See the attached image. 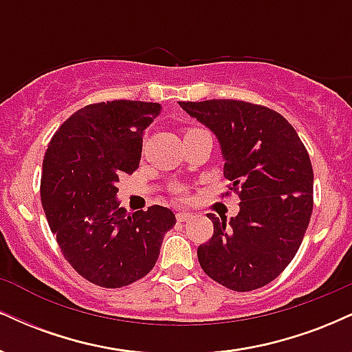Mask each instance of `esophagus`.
<instances>
[{
    "instance_id": "1",
    "label": "esophagus",
    "mask_w": 352,
    "mask_h": 352,
    "mask_svg": "<svg viewBox=\"0 0 352 352\" xmlns=\"http://www.w3.org/2000/svg\"><path fill=\"white\" fill-rule=\"evenodd\" d=\"M192 213H188V212H179L177 213V221H180V223H184V221H188V220H192Z\"/></svg>"
}]
</instances>
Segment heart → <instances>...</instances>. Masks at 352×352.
<instances>
[{
  "instance_id": "1",
  "label": "heart",
  "mask_w": 352,
  "mask_h": 352,
  "mask_svg": "<svg viewBox=\"0 0 352 352\" xmlns=\"http://www.w3.org/2000/svg\"><path fill=\"white\" fill-rule=\"evenodd\" d=\"M192 131H195V129H188V131H187V132H192ZM187 132H185V134H187Z\"/></svg>"
}]
</instances>
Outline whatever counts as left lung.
<instances>
[{
  "label": "left lung",
  "instance_id": "left-lung-1",
  "mask_svg": "<svg viewBox=\"0 0 352 352\" xmlns=\"http://www.w3.org/2000/svg\"><path fill=\"white\" fill-rule=\"evenodd\" d=\"M217 135L236 217L213 221L197 250L201 270L225 288L253 292L280 276L313 213V167L293 125L273 109L233 99L179 102ZM230 192L225 193L228 195Z\"/></svg>",
  "mask_w": 352,
  "mask_h": 352
}]
</instances>
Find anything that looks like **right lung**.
<instances>
[{
	"label": "right lung",
	"mask_w": 352,
	"mask_h": 352,
	"mask_svg": "<svg viewBox=\"0 0 352 352\" xmlns=\"http://www.w3.org/2000/svg\"><path fill=\"white\" fill-rule=\"evenodd\" d=\"M160 104L112 100L79 109L52 135L43 159L41 204L64 258L102 288H122L155 265L172 210L127 213L119 177L139 168L142 134Z\"/></svg>",
	"instance_id": "obj_1"
}]
</instances>
